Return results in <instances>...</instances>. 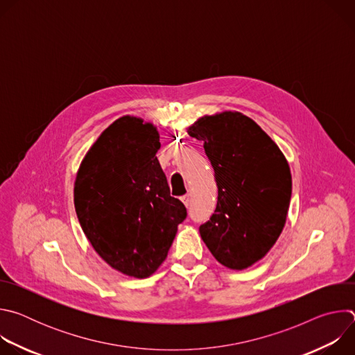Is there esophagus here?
Listing matches in <instances>:
<instances>
[{
	"instance_id": "esophagus-1",
	"label": "esophagus",
	"mask_w": 355,
	"mask_h": 355,
	"mask_svg": "<svg viewBox=\"0 0 355 355\" xmlns=\"http://www.w3.org/2000/svg\"><path fill=\"white\" fill-rule=\"evenodd\" d=\"M181 200L184 202L185 207H188V205L191 204V195H184V196L181 198Z\"/></svg>"
}]
</instances>
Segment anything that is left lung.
I'll use <instances>...</instances> for the list:
<instances>
[{"label": "left lung", "mask_w": 355, "mask_h": 355, "mask_svg": "<svg viewBox=\"0 0 355 355\" xmlns=\"http://www.w3.org/2000/svg\"><path fill=\"white\" fill-rule=\"evenodd\" d=\"M188 135L204 140L218 184V205L199 226L200 237L220 264L244 270L267 254L284 229L289 166L271 137L240 112L200 118Z\"/></svg>", "instance_id": "obj_1"}]
</instances>
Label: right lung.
Returning <instances> with one entry per match:
<instances>
[{
	"label": "right lung",
	"instance_id": "obj_1",
	"mask_svg": "<svg viewBox=\"0 0 355 355\" xmlns=\"http://www.w3.org/2000/svg\"><path fill=\"white\" fill-rule=\"evenodd\" d=\"M160 146L153 125L119 118L92 144L74 185L77 218L91 245L135 278L160 267L187 218L156 157Z\"/></svg>",
	"mask_w": 355,
	"mask_h": 355
}]
</instances>
